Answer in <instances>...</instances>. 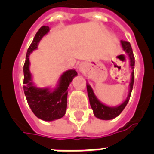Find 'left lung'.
<instances>
[{
	"label": "left lung",
	"instance_id": "obj_1",
	"mask_svg": "<svg viewBox=\"0 0 154 154\" xmlns=\"http://www.w3.org/2000/svg\"><path fill=\"white\" fill-rule=\"evenodd\" d=\"M121 43H122L123 50L129 56V61H130V66H131V69H133L131 76V82L129 84V86H130L129 87V93L126 100L122 103V105H120L119 106H117V107H109V106H106V105H103L102 103L98 101V99L97 98L96 96L94 95V91H93L91 86L88 83H86L87 92H88L89 103H90V105H91L92 109L94 111L95 117H97V118H100V119L111 120L112 118H115L116 117H117L123 111L125 107L126 106V105L129 102V97H130V95H131L132 89H133V86H134L135 58H134V53H133V49H132L131 45H130L129 42H125V41L122 40V41H121Z\"/></svg>",
	"mask_w": 154,
	"mask_h": 154
}]
</instances>
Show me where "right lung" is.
Segmentation results:
<instances>
[{"mask_svg": "<svg viewBox=\"0 0 154 154\" xmlns=\"http://www.w3.org/2000/svg\"><path fill=\"white\" fill-rule=\"evenodd\" d=\"M49 31L48 26H42L35 35L33 41L29 47L26 53L25 64L23 67L24 71V92L27 99L28 104L32 112L38 118L50 122L59 119L65 114L67 108L68 87L73 77L77 76V72L75 69H70L61 75L57 87L53 91L49 89H40L34 86L32 82V77L29 71L30 53L37 48L43 36Z\"/></svg>", "mask_w": 154, "mask_h": 154, "instance_id": "1", "label": "right lung"}]
</instances>
